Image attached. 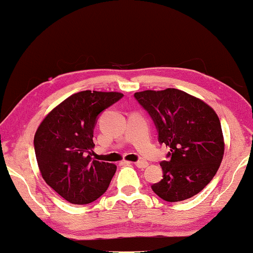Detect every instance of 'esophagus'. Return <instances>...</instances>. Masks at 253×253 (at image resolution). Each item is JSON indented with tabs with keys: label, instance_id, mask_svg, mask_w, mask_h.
<instances>
[{
	"label": "esophagus",
	"instance_id": "esophagus-1",
	"mask_svg": "<svg viewBox=\"0 0 253 253\" xmlns=\"http://www.w3.org/2000/svg\"><path fill=\"white\" fill-rule=\"evenodd\" d=\"M134 165L139 168V169H145L149 166V163L147 161H138L135 162Z\"/></svg>",
	"mask_w": 253,
	"mask_h": 253
}]
</instances>
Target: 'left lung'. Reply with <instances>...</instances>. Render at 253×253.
Here are the masks:
<instances>
[{
  "mask_svg": "<svg viewBox=\"0 0 253 253\" xmlns=\"http://www.w3.org/2000/svg\"><path fill=\"white\" fill-rule=\"evenodd\" d=\"M134 97L156 124L160 144L170 148L160 166L163 179L151 185L168 202L196 196L213 179L224 142L218 115L202 100L178 88L147 90Z\"/></svg>",
  "mask_w": 253,
  "mask_h": 253,
  "instance_id": "left-lung-1",
  "label": "left lung"
}]
</instances>
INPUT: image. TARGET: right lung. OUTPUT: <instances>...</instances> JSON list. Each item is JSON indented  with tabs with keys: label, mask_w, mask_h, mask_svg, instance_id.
<instances>
[{
	"label": "right lung",
	"mask_w": 253,
	"mask_h": 253,
	"mask_svg": "<svg viewBox=\"0 0 253 253\" xmlns=\"http://www.w3.org/2000/svg\"><path fill=\"white\" fill-rule=\"evenodd\" d=\"M122 96L119 92L75 93L53 109L35 132L42 178L70 203L87 205L109 188L117 167L92 160L93 130L101 112Z\"/></svg>",
	"instance_id": "add662e5"
}]
</instances>
